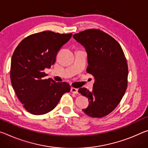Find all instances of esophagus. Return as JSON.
<instances>
[{"label":"esophagus","mask_w":148,"mask_h":148,"mask_svg":"<svg viewBox=\"0 0 148 148\" xmlns=\"http://www.w3.org/2000/svg\"><path fill=\"white\" fill-rule=\"evenodd\" d=\"M70 91H71L72 93H75V94H77V93H78V89L75 88H71V89H70Z\"/></svg>","instance_id":"obj_1"}]
</instances>
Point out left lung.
<instances>
[{
    "instance_id": "8db88e82",
    "label": "left lung",
    "mask_w": 148,
    "mask_h": 148,
    "mask_svg": "<svg viewBox=\"0 0 148 148\" xmlns=\"http://www.w3.org/2000/svg\"><path fill=\"white\" fill-rule=\"evenodd\" d=\"M88 54L87 72L95 78L93 90L79 88L88 98L89 105L82 111L87 115L101 118L119 104L128 85V64L121 47L113 37L99 29H90L73 35Z\"/></svg>"
}]
</instances>
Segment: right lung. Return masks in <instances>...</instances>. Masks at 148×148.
Returning a JSON list of instances; mask_svg holds the SVG:
<instances>
[{"instance_id":"right-lung-1","label":"right lung","mask_w":148,"mask_h":148,"mask_svg":"<svg viewBox=\"0 0 148 148\" xmlns=\"http://www.w3.org/2000/svg\"><path fill=\"white\" fill-rule=\"evenodd\" d=\"M72 36L44 31L27 36L18 44L12 57L10 79L23 107L33 114H43L57 106L64 93L66 82L45 79L44 70L55 64L60 48Z\"/></svg>"}]
</instances>
